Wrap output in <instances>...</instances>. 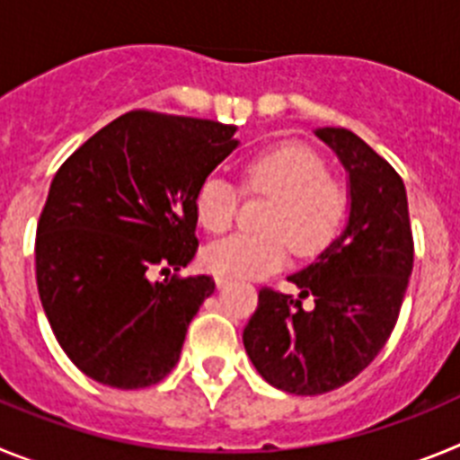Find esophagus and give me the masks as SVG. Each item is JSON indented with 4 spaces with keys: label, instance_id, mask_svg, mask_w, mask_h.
I'll return each instance as SVG.
<instances>
[{
    "label": "esophagus",
    "instance_id": "34e87169",
    "mask_svg": "<svg viewBox=\"0 0 460 460\" xmlns=\"http://www.w3.org/2000/svg\"><path fill=\"white\" fill-rule=\"evenodd\" d=\"M227 283H233V279H230V276H221V274L217 276V286L218 288H226Z\"/></svg>",
    "mask_w": 460,
    "mask_h": 460
}]
</instances>
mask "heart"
I'll list each match as a JSON object with an SVG mask.
<instances>
[{
	"label": "heart",
	"instance_id": "1",
	"mask_svg": "<svg viewBox=\"0 0 460 460\" xmlns=\"http://www.w3.org/2000/svg\"><path fill=\"white\" fill-rule=\"evenodd\" d=\"M242 181L249 193L274 198L262 221L267 233H237L211 242L202 262L214 274L265 276L286 262L290 243L299 253H315L339 233L348 211L343 184L329 177L318 154L296 142L246 158ZM237 202V186L221 174H209L195 193V217L207 233H223L233 226Z\"/></svg>",
	"mask_w": 460,
	"mask_h": 460
}]
</instances>
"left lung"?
<instances>
[{"label": "left lung", "mask_w": 460, "mask_h": 460, "mask_svg": "<svg viewBox=\"0 0 460 460\" xmlns=\"http://www.w3.org/2000/svg\"><path fill=\"white\" fill-rule=\"evenodd\" d=\"M350 180L345 230L288 276L299 299L262 288L243 329L258 373L280 392L315 396L343 387L385 348L412 274L408 195L396 170L348 128H318ZM304 296L316 306L301 308Z\"/></svg>", "instance_id": "left-lung-1"}]
</instances>
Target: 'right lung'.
Listing matches in <instances>:
<instances>
[{
    "label": "right lung",
    "mask_w": 460,
    "mask_h": 460,
    "mask_svg": "<svg viewBox=\"0 0 460 460\" xmlns=\"http://www.w3.org/2000/svg\"><path fill=\"white\" fill-rule=\"evenodd\" d=\"M237 126L133 110L57 170L36 227V286L57 341L92 380L142 389L180 361L211 276H181L198 251L195 193L237 149ZM161 269L169 276L152 281Z\"/></svg>",
    "instance_id": "add662e5"
}]
</instances>
